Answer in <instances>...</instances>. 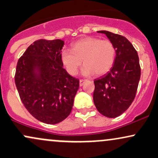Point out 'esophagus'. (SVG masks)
<instances>
[{"label": "esophagus", "mask_w": 158, "mask_h": 158, "mask_svg": "<svg viewBox=\"0 0 158 158\" xmlns=\"http://www.w3.org/2000/svg\"><path fill=\"white\" fill-rule=\"evenodd\" d=\"M86 82V80H83V79H81V80H80V86H82L83 84H84Z\"/></svg>", "instance_id": "34e87169"}]
</instances>
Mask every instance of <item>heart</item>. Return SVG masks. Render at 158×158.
I'll list each match as a JSON object with an SVG mask.
<instances>
[{
    "instance_id": "heart-1",
    "label": "heart",
    "mask_w": 158,
    "mask_h": 158,
    "mask_svg": "<svg viewBox=\"0 0 158 158\" xmlns=\"http://www.w3.org/2000/svg\"><path fill=\"white\" fill-rule=\"evenodd\" d=\"M116 56L115 46L110 40L88 37L72 44V50L61 52V61L71 75H77L79 68L85 65L81 73L89 77L96 73L103 75L110 71Z\"/></svg>"
}]
</instances>
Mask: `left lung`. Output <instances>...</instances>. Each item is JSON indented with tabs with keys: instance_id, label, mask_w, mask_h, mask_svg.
Here are the masks:
<instances>
[{
	"instance_id": "8db88e82",
	"label": "left lung",
	"mask_w": 158,
	"mask_h": 158,
	"mask_svg": "<svg viewBox=\"0 0 158 158\" xmlns=\"http://www.w3.org/2000/svg\"><path fill=\"white\" fill-rule=\"evenodd\" d=\"M106 35L116 49L114 65L106 75L94 80L93 101L98 111L107 118L120 116L134 101L140 78L138 52L122 35L98 31Z\"/></svg>"
}]
</instances>
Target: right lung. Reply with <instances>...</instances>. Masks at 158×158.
<instances>
[{
	"instance_id": "add662e5",
	"label": "right lung",
	"mask_w": 158,
	"mask_h": 158,
	"mask_svg": "<svg viewBox=\"0 0 158 158\" xmlns=\"http://www.w3.org/2000/svg\"><path fill=\"white\" fill-rule=\"evenodd\" d=\"M64 45L60 39L36 40L17 64L15 81L20 100L44 123H58L69 115L79 88V80L63 67Z\"/></svg>"
}]
</instances>
